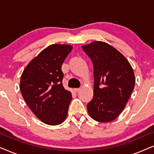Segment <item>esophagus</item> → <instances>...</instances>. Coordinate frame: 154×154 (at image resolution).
<instances>
[{
    "instance_id": "34e87169",
    "label": "esophagus",
    "mask_w": 154,
    "mask_h": 154,
    "mask_svg": "<svg viewBox=\"0 0 154 154\" xmlns=\"http://www.w3.org/2000/svg\"><path fill=\"white\" fill-rule=\"evenodd\" d=\"M80 90H81L80 88H74V89H73V90H74L75 92H78Z\"/></svg>"
}]
</instances>
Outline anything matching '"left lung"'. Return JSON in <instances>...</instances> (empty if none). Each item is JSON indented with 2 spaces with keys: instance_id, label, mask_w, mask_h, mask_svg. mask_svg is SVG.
Wrapping results in <instances>:
<instances>
[{
  "instance_id": "8db88e82",
  "label": "left lung",
  "mask_w": 154,
  "mask_h": 154,
  "mask_svg": "<svg viewBox=\"0 0 154 154\" xmlns=\"http://www.w3.org/2000/svg\"><path fill=\"white\" fill-rule=\"evenodd\" d=\"M82 48L93 64L94 94L87 105L88 113L96 121H112L125 109L133 91V69L127 59L108 43L94 41Z\"/></svg>"
}]
</instances>
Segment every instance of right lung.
<instances>
[{
    "label": "right lung",
    "mask_w": 154,
    "mask_h": 154,
    "mask_svg": "<svg viewBox=\"0 0 154 154\" xmlns=\"http://www.w3.org/2000/svg\"><path fill=\"white\" fill-rule=\"evenodd\" d=\"M72 48L60 44L48 46L31 61L21 76L23 98L35 116L48 125H59L66 118L72 96L63 86L62 65Z\"/></svg>",
    "instance_id": "add662e5"
}]
</instances>
